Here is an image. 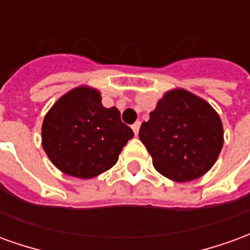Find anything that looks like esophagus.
<instances>
[{"mask_svg": "<svg viewBox=\"0 0 250 250\" xmlns=\"http://www.w3.org/2000/svg\"><path fill=\"white\" fill-rule=\"evenodd\" d=\"M132 127V131H134V134L138 135V132H139V128H141V122H135L134 125H131Z\"/></svg>", "mask_w": 250, "mask_h": 250, "instance_id": "obj_1", "label": "esophagus"}]
</instances>
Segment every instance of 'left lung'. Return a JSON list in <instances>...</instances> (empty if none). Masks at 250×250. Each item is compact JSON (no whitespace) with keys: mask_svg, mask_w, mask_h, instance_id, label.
<instances>
[{"mask_svg":"<svg viewBox=\"0 0 250 250\" xmlns=\"http://www.w3.org/2000/svg\"><path fill=\"white\" fill-rule=\"evenodd\" d=\"M139 139L158 173L188 182L213 167L224 145V128L208 102L186 89H173L142 123Z\"/></svg>","mask_w":250,"mask_h":250,"instance_id":"obj_1","label":"left lung"}]
</instances>
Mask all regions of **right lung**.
I'll list each match as a JSON object with an SVG mask.
<instances>
[{
    "label": "right lung",
    "instance_id": "obj_1",
    "mask_svg": "<svg viewBox=\"0 0 250 250\" xmlns=\"http://www.w3.org/2000/svg\"><path fill=\"white\" fill-rule=\"evenodd\" d=\"M134 136L118 108H105L95 88L77 87L53 104L42 122V148L62 173L93 178L118 162Z\"/></svg>",
    "mask_w": 250,
    "mask_h": 250
}]
</instances>
